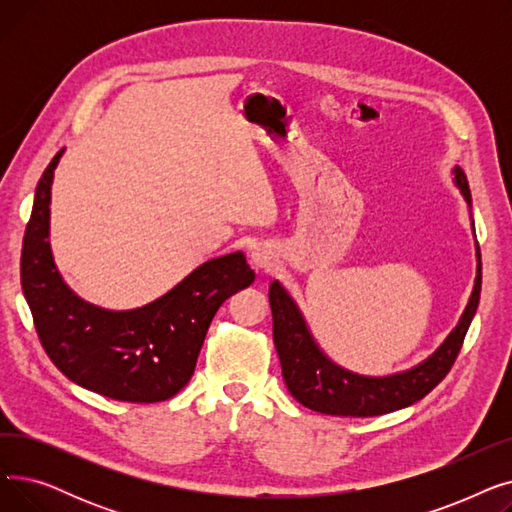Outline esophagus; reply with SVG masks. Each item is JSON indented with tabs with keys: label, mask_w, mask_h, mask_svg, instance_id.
Returning <instances> with one entry per match:
<instances>
[{
	"label": "esophagus",
	"mask_w": 512,
	"mask_h": 512,
	"mask_svg": "<svg viewBox=\"0 0 512 512\" xmlns=\"http://www.w3.org/2000/svg\"><path fill=\"white\" fill-rule=\"evenodd\" d=\"M251 263L257 267V270L270 272L276 265V255L270 245H255L251 251Z\"/></svg>",
	"instance_id": "obj_1"
}]
</instances>
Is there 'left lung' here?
<instances>
[{
  "label": "left lung",
  "instance_id": "obj_1",
  "mask_svg": "<svg viewBox=\"0 0 512 512\" xmlns=\"http://www.w3.org/2000/svg\"><path fill=\"white\" fill-rule=\"evenodd\" d=\"M454 184L461 188L467 205L471 207V191L465 172L454 166ZM473 226V222H471ZM477 249V276L469 303L459 319V324L438 346L434 355H429L419 365L371 378L359 375L336 365L309 332L307 321L292 301L286 288L274 280L270 284V305L274 317V344L280 357L282 375L288 392L297 398L303 407L336 417H375L398 409L411 407L432 392L450 371L456 357L461 353L465 334L479 305L481 292V253Z\"/></svg>",
  "mask_w": 512,
  "mask_h": 512
}]
</instances>
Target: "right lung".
Returning a JSON list of instances; mask_svg holds the SVG:
<instances>
[{
    "instance_id": "obj_1",
    "label": "right lung",
    "mask_w": 512,
    "mask_h": 512,
    "mask_svg": "<svg viewBox=\"0 0 512 512\" xmlns=\"http://www.w3.org/2000/svg\"><path fill=\"white\" fill-rule=\"evenodd\" d=\"M43 172L20 257V282L47 357L68 380L101 396L159 402L178 394L197 365L213 315L255 280L240 251L209 259L164 297L110 311L83 301L62 280L49 247L53 170Z\"/></svg>"
}]
</instances>
